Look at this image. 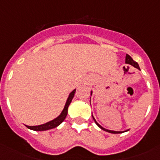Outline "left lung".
I'll return each instance as SVG.
<instances>
[{"mask_svg": "<svg viewBox=\"0 0 160 160\" xmlns=\"http://www.w3.org/2000/svg\"><path fill=\"white\" fill-rule=\"evenodd\" d=\"M125 63L126 64H129V65H132V66H134V67L137 68V69H139V65H138V63L136 62V61H134L133 59H132L130 56H129V55H126V57H125ZM90 95H92V91H90ZM93 116V114H92ZM93 119H94V120H95V124H97L98 126L100 127V129H103V130H105V131L106 132H109V133H111V134H120V133H124V132H126L128 131L129 129H127V130H124V131H114V130H110V129H105V128H103L101 125H100V124H98L97 121L95 120V119L94 118V116H93Z\"/></svg>", "mask_w": 160, "mask_h": 160, "instance_id": "1", "label": "left lung"}]
</instances>
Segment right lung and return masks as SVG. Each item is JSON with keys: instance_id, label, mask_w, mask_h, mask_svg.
<instances>
[{"instance_id": "1", "label": "right lung", "mask_w": 160, "mask_h": 160, "mask_svg": "<svg viewBox=\"0 0 160 160\" xmlns=\"http://www.w3.org/2000/svg\"><path fill=\"white\" fill-rule=\"evenodd\" d=\"M75 89L73 91L70 93V95L68 96L67 100H66V102H65V107H64V109L61 111L60 114L58 117H56L55 119H52L51 121L47 122L46 124H40V125H35V126H28V125H26V127L30 129H32V130H35V131H45V130H48V129H54L55 127L59 126L61 123H62L65 119L66 118V115L68 114V107L70 105V104L72 101V99L74 97V95H75Z\"/></svg>"}]
</instances>
